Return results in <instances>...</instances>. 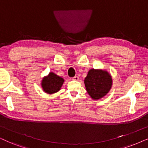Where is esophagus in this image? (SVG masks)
Returning <instances> with one entry per match:
<instances>
[{
	"label": "esophagus",
	"instance_id": "obj_1",
	"mask_svg": "<svg viewBox=\"0 0 148 148\" xmlns=\"http://www.w3.org/2000/svg\"><path fill=\"white\" fill-rule=\"evenodd\" d=\"M78 76H74V77L72 78V80H78Z\"/></svg>",
	"mask_w": 148,
	"mask_h": 148
}]
</instances>
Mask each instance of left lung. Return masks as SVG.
Returning <instances> with one entry per match:
<instances>
[{
  "label": "left lung",
  "mask_w": 148,
  "mask_h": 148,
  "mask_svg": "<svg viewBox=\"0 0 148 148\" xmlns=\"http://www.w3.org/2000/svg\"><path fill=\"white\" fill-rule=\"evenodd\" d=\"M85 85L89 96L98 100L106 96L111 89L112 78L106 71L91 69L85 78Z\"/></svg>",
  "instance_id": "obj_1"
}]
</instances>
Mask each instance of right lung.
I'll use <instances>...</instances> for the list:
<instances>
[{
	"label": "right lung",
	"instance_id": "right-lung-1",
	"mask_svg": "<svg viewBox=\"0 0 148 148\" xmlns=\"http://www.w3.org/2000/svg\"><path fill=\"white\" fill-rule=\"evenodd\" d=\"M64 80L53 72H50L47 77L43 78L42 86L45 92L54 93L61 89Z\"/></svg>",
	"mask_w": 148,
	"mask_h": 148
}]
</instances>
